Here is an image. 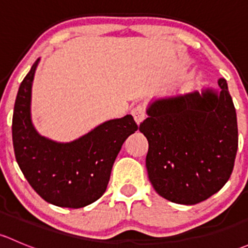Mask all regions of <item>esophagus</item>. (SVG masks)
Here are the masks:
<instances>
[{"label":"esophagus","mask_w":248,"mask_h":248,"mask_svg":"<svg viewBox=\"0 0 248 248\" xmlns=\"http://www.w3.org/2000/svg\"><path fill=\"white\" fill-rule=\"evenodd\" d=\"M132 115H133L137 124H141V122L144 121L145 116H146V109H145V106H142V104H138L137 107H134V108L132 109Z\"/></svg>","instance_id":"34e87169"}]
</instances>
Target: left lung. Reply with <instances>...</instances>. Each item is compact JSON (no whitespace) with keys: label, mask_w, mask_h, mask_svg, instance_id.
I'll return each mask as SVG.
<instances>
[{"label":"left lung","mask_w":248,"mask_h":248,"mask_svg":"<svg viewBox=\"0 0 248 248\" xmlns=\"http://www.w3.org/2000/svg\"><path fill=\"white\" fill-rule=\"evenodd\" d=\"M205 90L155 101L139 131L149 141L146 169L155 191L176 204L194 205L231 177L237 151L236 111L226 79Z\"/></svg>","instance_id":"left-lung-1"}]
</instances>
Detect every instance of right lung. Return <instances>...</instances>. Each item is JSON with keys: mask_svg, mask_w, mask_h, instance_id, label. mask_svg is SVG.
<instances>
[{"mask_svg": "<svg viewBox=\"0 0 248 248\" xmlns=\"http://www.w3.org/2000/svg\"><path fill=\"white\" fill-rule=\"evenodd\" d=\"M39 60L20 84L14 104L12 136L22 174L44 201L79 209L106 192L112 164L124 140L138 129L132 115L110 120L72 142L41 137L30 115L31 87Z\"/></svg>", "mask_w": 248, "mask_h": 248, "instance_id": "add662e5", "label": "right lung"}]
</instances>
